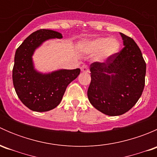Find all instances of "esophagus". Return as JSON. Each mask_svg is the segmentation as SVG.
<instances>
[{
    "label": "esophagus",
    "instance_id": "obj_1",
    "mask_svg": "<svg viewBox=\"0 0 157 157\" xmlns=\"http://www.w3.org/2000/svg\"><path fill=\"white\" fill-rule=\"evenodd\" d=\"M81 71L83 73H89L90 72V70H89L87 66L83 65L81 67Z\"/></svg>",
    "mask_w": 157,
    "mask_h": 157
}]
</instances>
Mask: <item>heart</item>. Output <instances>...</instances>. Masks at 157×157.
Wrapping results in <instances>:
<instances>
[{
  "instance_id": "obj_1",
  "label": "heart",
  "mask_w": 157,
  "mask_h": 157,
  "mask_svg": "<svg viewBox=\"0 0 157 157\" xmlns=\"http://www.w3.org/2000/svg\"><path fill=\"white\" fill-rule=\"evenodd\" d=\"M82 48L87 53L97 52L96 60L104 61L118 53L120 49V43L114 38H97L84 42L82 45Z\"/></svg>"
}]
</instances>
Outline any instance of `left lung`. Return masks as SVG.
<instances>
[{"label":"left lung","instance_id":"8db88e82","mask_svg":"<svg viewBox=\"0 0 157 157\" xmlns=\"http://www.w3.org/2000/svg\"><path fill=\"white\" fill-rule=\"evenodd\" d=\"M124 47L104 62L90 65L89 101L110 116L121 115L132 108L143 93L146 62L132 38L120 33Z\"/></svg>","mask_w":157,"mask_h":157}]
</instances>
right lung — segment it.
<instances>
[{
    "label": "right lung",
    "mask_w": 157,
    "mask_h": 157,
    "mask_svg": "<svg viewBox=\"0 0 157 157\" xmlns=\"http://www.w3.org/2000/svg\"><path fill=\"white\" fill-rule=\"evenodd\" d=\"M62 35L50 29H39L29 35L18 47L14 57L13 83L19 99L35 112H47L58 106L66 88L80 74V69L59 70L43 74L34 69L32 56L35 49L50 39Z\"/></svg>",
    "instance_id": "right-lung-1"
}]
</instances>
